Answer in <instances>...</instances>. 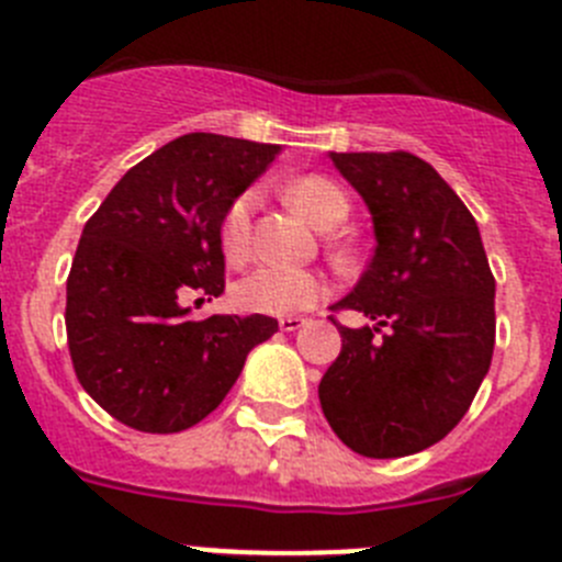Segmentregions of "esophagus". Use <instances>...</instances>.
<instances>
[{
    "label": "esophagus",
    "mask_w": 562,
    "mask_h": 562,
    "mask_svg": "<svg viewBox=\"0 0 562 562\" xmlns=\"http://www.w3.org/2000/svg\"><path fill=\"white\" fill-rule=\"evenodd\" d=\"M306 324H310V321H306V317H301V315H286V317H281V321H278V326H281L284 331L304 329Z\"/></svg>",
    "instance_id": "34e87169"
}]
</instances>
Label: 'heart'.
Masks as SVG:
<instances>
[{
    "instance_id": "heart-1",
    "label": "heart",
    "mask_w": 562,
    "mask_h": 562,
    "mask_svg": "<svg viewBox=\"0 0 562 562\" xmlns=\"http://www.w3.org/2000/svg\"><path fill=\"white\" fill-rule=\"evenodd\" d=\"M286 200L301 211L312 225L335 227L349 216V196L335 180L324 173H304L286 182ZM252 211H256V191L247 188L233 196L220 222V247L231 265H245L252 250ZM335 252L349 258V247L335 241ZM326 286L321 276L310 270H286V267H258L241 278L233 290V301L241 312L252 315H295L306 312L324 297Z\"/></svg>"
}]
</instances>
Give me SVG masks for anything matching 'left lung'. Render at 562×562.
<instances>
[{
    "label": "left lung",
    "instance_id": "8db88e82",
    "mask_svg": "<svg viewBox=\"0 0 562 562\" xmlns=\"http://www.w3.org/2000/svg\"><path fill=\"white\" fill-rule=\"evenodd\" d=\"M374 216L376 250L331 312L342 349L321 380L337 439L369 459L419 453L470 411L495 346V278L479 225L434 166L408 151L331 154Z\"/></svg>",
    "mask_w": 562,
    "mask_h": 562
}]
</instances>
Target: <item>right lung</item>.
Returning <instances> with one entry per match:
<instances>
[{
  "label": "right lung",
  "instance_id": "right-lung-1",
  "mask_svg": "<svg viewBox=\"0 0 562 562\" xmlns=\"http://www.w3.org/2000/svg\"><path fill=\"white\" fill-rule=\"evenodd\" d=\"M278 146L182 134L123 173L83 225L67 278V346L92 400L143 434H177L220 408L267 315L188 321V295L225 292L220 222Z\"/></svg>",
  "mask_w": 562,
  "mask_h": 562
}]
</instances>
